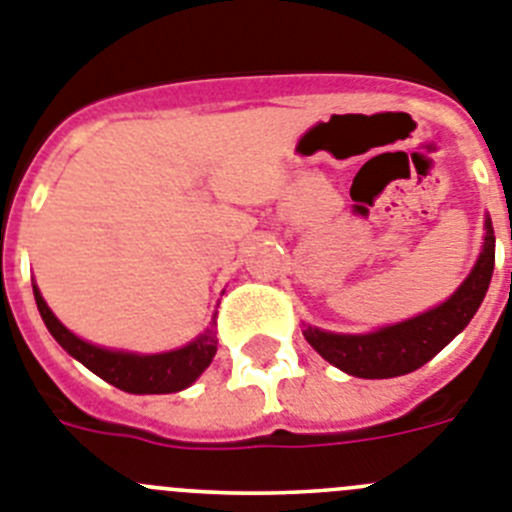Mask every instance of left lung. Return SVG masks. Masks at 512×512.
<instances>
[{
  "mask_svg": "<svg viewBox=\"0 0 512 512\" xmlns=\"http://www.w3.org/2000/svg\"><path fill=\"white\" fill-rule=\"evenodd\" d=\"M495 270V231L490 216L484 219V242L471 273L443 304L422 311L417 317L386 324L363 335L327 332L306 327L304 337L311 348L340 371L358 379H394L417 371L446 348L477 314Z\"/></svg>",
  "mask_w": 512,
  "mask_h": 512,
  "instance_id": "obj_1",
  "label": "left lung"
}]
</instances>
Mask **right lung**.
Segmentation results:
<instances>
[{"label": "right lung", "instance_id": "obj_1", "mask_svg": "<svg viewBox=\"0 0 512 512\" xmlns=\"http://www.w3.org/2000/svg\"><path fill=\"white\" fill-rule=\"evenodd\" d=\"M33 293L35 304H38V311H41L53 340L59 342L71 358H77L82 366L97 373L102 381H108V384L118 386L128 394H172V391L188 389L211 366L213 355H216V345H219V340H216V317H213L211 327H206L188 345L167 350V353L144 355L131 353V350L100 348V345L82 340L56 319V314L48 309L38 286H33Z\"/></svg>", "mask_w": 512, "mask_h": 512}]
</instances>
